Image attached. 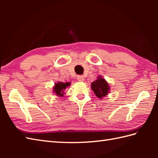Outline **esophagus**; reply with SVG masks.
Listing matches in <instances>:
<instances>
[{
    "mask_svg": "<svg viewBox=\"0 0 158 158\" xmlns=\"http://www.w3.org/2000/svg\"><path fill=\"white\" fill-rule=\"evenodd\" d=\"M77 80H78L79 81H84V77L82 75H78L77 76Z\"/></svg>",
    "mask_w": 158,
    "mask_h": 158,
    "instance_id": "obj_1",
    "label": "esophagus"
}]
</instances>
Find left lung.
Returning a JSON list of instances; mask_svg holds the SVG:
<instances>
[{"label":"left lung","mask_w":158,"mask_h":158,"mask_svg":"<svg viewBox=\"0 0 158 158\" xmlns=\"http://www.w3.org/2000/svg\"><path fill=\"white\" fill-rule=\"evenodd\" d=\"M91 88L96 96L99 98H102L108 94L109 91L108 83L100 77H98V79L92 83Z\"/></svg>","instance_id":"obj_1"}]
</instances>
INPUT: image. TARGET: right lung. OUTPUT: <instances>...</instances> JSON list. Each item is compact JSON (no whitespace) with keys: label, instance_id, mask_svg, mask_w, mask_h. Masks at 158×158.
<instances>
[{"label":"right lung","instance_id":"obj_1","mask_svg":"<svg viewBox=\"0 0 158 158\" xmlns=\"http://www.w3.org/2000/svg\"><path fill=\"white\" fill-rule=\"evenodd\" d=\"M70 84V83H63V82H58L55 84L54 88H53V91L56 93V94L57 96H63L64 94V90L67 87L69 86Z\"/></svg>","mask_w":158,"mask_h":158}]
</instances>
